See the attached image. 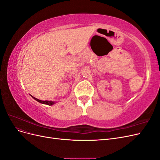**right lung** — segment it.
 <instances>
[{
	"instance_id": "1",
	"label": "right lung",
	"mask_w": 160,
	"mask_h": 160,
	"mask_svg": "<svg viewBox=\"0 0 160 160\" xmlns=\"http://www.w3.org/2000/svg\"><path fill=\"white\" fill-rule=\"evenodd\" d=\"M31 97H32V98L34 99H35L36 101H37L38 102H39V103H42V104H47V105H52L55 103V101H42V100L38 99H37V98H34V97L32 96V95H31Z\"/></svg>"
}]
</instances>
